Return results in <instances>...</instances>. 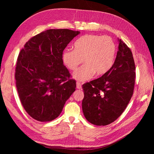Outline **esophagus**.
Here are the masks:
<instances>
[{
	"mask_svg": "<svg viewBox=\"0 0 154 154\" xmlns=\"http://www.w3.org/2000/svg\"><path fill=\"white\" fill-rule=\"evenodd\" d=\"M76 87H77V88H78V89H81L82 87L81 83L80 82H76Z\"/></svg>",
	"mask_w": 154,
	"mask_h": 154,
	"instance_id": "34e87169",
	"label": "esophagus"
}]
</instances>
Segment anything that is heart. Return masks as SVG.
Masks as SVG:
<instances>
[{"instance_id": "heart-1", "label": "heart", "mask_w": 154, "mask_h": 154, "mask_svg": "<svg viewBox=\"0 0 154 154\" xmlns=\"http://www.w3.org/2000/svg\"><path fill=\"white\" fill-rule=\"evenodd\" d=\"M116 45L110 37L86 35L76 40L74 49L63 51L62 59L66 67L74 71L83 62L85 63L73 73L78 81H85L94 74L102 76L112 67L116 54Z\"/></svg>"}]
</instances>
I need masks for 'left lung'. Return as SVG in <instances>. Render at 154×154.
<instances>
[{
  "instance_id": "8db88e82",
  "label": "left lung",
  "mask_w": 154,
  "mask_h": 154,
  "mask_svg": "<svg viewBox=\"0 0 154 154\" xmlns=\"http://www.w3.org/2000/svg\"><path fill=\"white\" fill-rule=\"evenodd\" d=\"M118 41L112 67L101 77L82 85L83 112L93 125L105 126L114 122L127 108L133 94L136 67L132 53L122 40Z\"/></svg>"
}]
</instances>
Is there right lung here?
<instances>
[{"mask_svg": "<svg viewBox=\"0 0 154 154\" xmlns=\"http://www.w3.org/2000/svg\"><path fill=\"white\" fill-rule=\"evenodd\" d=\"M80 31L51 29L29 40L18 54L15 80L21 103L31 118L51 122L62 112L76 83L63 65V51Z\"/></svg>", "mask_w": 154, "mask_h": 154, "instance_id": "add662e5", "label": "right lung"}]
</instances>
